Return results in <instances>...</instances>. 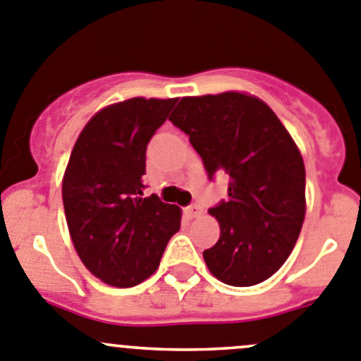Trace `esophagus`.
<instances>
[{
	"mask_svg": "<svg viewBox=\"0 0 361 361\" xmlns=\"http://www.w3.org/2000/svg\"><path fill=\"white\" fill-rule=\"evenodd\" d=\"M185 214H187V218H197L202 214V207L199 204H192V206L185 207Z\"/></svg>",
	"mask_w": 361,
	"mask_h": 361,
	"instance_id": "34e87169",
	"label": "esophagus"
}]
</instances>
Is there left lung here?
Returning <instances> with one entry per match:
<instances>
[{"label": "left lung", "mask_w": 361, "mask_h": 361, "mask_svg": "<svg viewBox=\"0 0 361 361\" xmlns=\"http://www.w3.org/2000/svg\"><path fill=\"white\" fill-rule=\"evenodd\" d=\"M171 122L188 134L207 176L228 178L209 213L220 239L204 250L211 274L231 286L271 278L292 253L305 216V167L276 113L243 92L181 97Z\"/></svg>", "instance_id": "obj_1"}]
</instances>
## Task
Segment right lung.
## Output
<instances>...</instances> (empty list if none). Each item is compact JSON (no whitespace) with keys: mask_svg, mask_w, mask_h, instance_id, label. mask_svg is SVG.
Here are the masks:
<instances>
[{"mask_svg":"<svg viewBox=\"0 0 361 361\" xmlns=\"http://www.w3.org/2000/svg\"><path fill=\"white\" fill-rule=\"evenodd\" d=\"M176 99L133 97L97 111L80 133L63 178L73 246L96 278L116 288L157 271L181 209L143 197L147 147Z\"/></svg>","mask_w":361,"mask_h":361,"instance_id":"add662e5","label":"right lung"}]
</instances>
